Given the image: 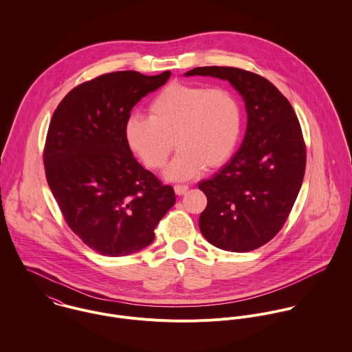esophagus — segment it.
<instances>
[{"instance_id":"1","label":"esophagus","mask_w":352,"mask_h":352,"mask_svg":"<svg viewBox=\"0 0 352 352\" xmlns=\"http://www.w3.org/2000/svg\"><path fill=\"white\" fill-rule=\"evenodd\" d=\"M188 186H183V184H176L175 186V192L177 194V195H184L187 191H188Z\"/></svg>"}]
</instances>
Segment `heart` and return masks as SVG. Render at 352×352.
I'll return each mask as SVG.
<instances>
[{"label": "heart", "mask_w": 352, "mask_h": 352, "mask_svg": "<svg viewBox=\"0 0 352 352\" xmlns=\"http://www.w3.org/2000/svg\"><path fill=\"white\" fill-rule=\"evenodd\" d=\"M243 133V111L236 96L223 88L175 82L149 104V118L131 115L124 126L129 148L151 169H165L169 180H188L225 164Z\"/></svg>", "instance_id": "b5f03b06"}]
</instances>
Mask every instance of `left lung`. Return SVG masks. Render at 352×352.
Listing matches in <instances>:
<instances>
[{
    "mask_svg": "<svg viewBox=\"0 0 352 352\" xmlns=\"http://www.w3.org/2000/svg\"><path fill=\"white\" fill-rule=\"evenodd\" d=\"M184 76L228 80L244 99L248 123L240 149L198 186L207 197L199 228L223 251L257 250L282 229L301 190L306 148L298 118L279 89L256 73L204 66Z\"/></svg>",
    "mask_w": 352,
    "mask_h": 352,
    "instance_id": "left-lung-1",
    "label": "left lung"
}]
</instances>
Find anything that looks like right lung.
Listing matches in <instances>:
<instances>
[{
  "mask_svg": "<svg viewBox=\"0 0 352 352\" xmlns=\"http://www.w3.org/2000/svg\"><path fill=\"white\" fill-rule=\"evenodd\" d=\"M170 72H113L72 89L52 113L43 153L51 192L69 228L94 251H141L176 197L133 155L124 126L133 107Z\"/></svg>",
  "mask_w": 352,
  "mask_h": 352,
  "instance_id": "1",
  "label": "right lung"
}]
</instances>
